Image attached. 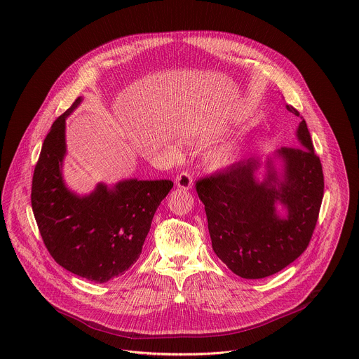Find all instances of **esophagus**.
I'll list each match as a JSON object with an SVG mask.
<instances>
[{"instance_id": "1", "label": "esophagus", "mask_w": 359, "mask_h": 359, "mask_svg": "<svg viewBox=\"0 0 359 359\" xmlns=\"http://www.w3.org/2000/svg\"><path fill=\"white\" fill-rule=\"evenodd\" d=\"M176 186L182 190H190L193 187V176L187 172H183L180 173L177 177H176Z\"/></svg>"}]
</instances>
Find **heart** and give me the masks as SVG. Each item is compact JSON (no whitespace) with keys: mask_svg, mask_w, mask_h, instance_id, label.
Masks as SVG:
<instances>
[{"mask_svg":"<svg viewBox=\"0 0 359 359\" xmlns=\"http://www.w3.org/2000/svg\"><path fill=\"white\" fill-rule=\"evenodd\" d=\"M176 153V149H173ZM240 159V147L238 144H224L210 150L206 158H204V165L212 172H222L229 168H233Z\"/></svg>","mask_w":359,"mask_h":359,"instance_id":"b5f03b06","label":"heart"}]
</instances>
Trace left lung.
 I'll return each instance as SVG.
<instances>
[{
  "instance_id": "1",
  "label": "left lung",
  "mask_w": 359,
  "mask_h": 359,
  "mask_svg": "<svg viewBox=\"0 0 359 359\" xmlns=\"http://www.w3.org/2000/svg\"><path fill=\"white\" fill-rule=\"evenodd\" d=\"M285 109L299 116L292 107ZM295 136L297 147L241 161L196 183L213 250L241 278L281 271L304 252L316 229L324 196L323 166L304 119Z\"/></svg>"
}]
</instances>
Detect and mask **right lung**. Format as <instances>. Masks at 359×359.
I'll return each mask as SVG.
<instances>
[{
    "label": "right lung",
    "mask_w": 359,
    "mask_h": 359,
    "mask_svg": "<svg viewBox=\"0 0 359 359\" xmlns=\"http://www.w3.org/2000/svg\"><path fill=\"white\" fill-rule=\"evenodd\" d=\"M79 96L46 135L32 177V212L49 254L65 270L107 283L132 267L142 252L153 216L172 190L170 180L123 179L97 183L78 194L64 179L65 121Z\"/></svg>",
    "instance_id": "obj_1"
}]
</instances>
